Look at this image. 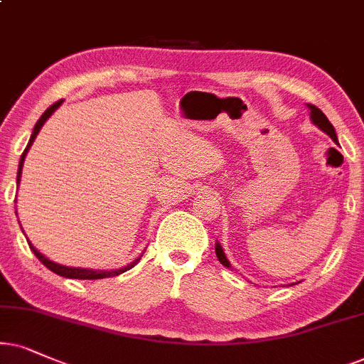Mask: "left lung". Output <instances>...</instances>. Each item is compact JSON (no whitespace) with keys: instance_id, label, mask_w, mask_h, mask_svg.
Wrapping results in <instances>:
<instances>
[{"instance_id":"left-lung-1","label":"left lung","mask_w":364,"mask_h":364,"mask_svg":"<svg viewBox=\"0 0 364 364\" xmlns=\"http://www.w3.org/2000/svg\"><path fill=\"white\" fill-rule=\"evenodd\" d=\"M307 107L311 109V119H312V122H314L316 126L319 127V129H323L326 134H328L334 142H338V137H336V131H334L333 124H331V122L328 121V117L324 116L323 110L317 109L316 105H311V104L307 105ZM215 252H216V257H218V260L222 262V264H223L225 267H230V262H228L227 257H225L223 248H222V245H220L218 242H216V245H215Z\"/></svg>"}]
</instances>
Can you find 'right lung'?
<instances>
[{
  "label": "right lung",
  "instance_id": "right-lung-1",
  "mask_svg": "<svg viewBox=\"0 0 364 364\" xmlns=\"http://www.w3.org/2000/svg\"><path fill=\"white\" fill-rule=\"evenodd\" d=\"M63 100H58V102H55L53 105H50V107L45 110L43 112V116H41L40 119H38V122L35 124V127H33V132H31V137H30V141H28V146H26L25 148V151H23V154H21V158H20V164H18V176H16V183H20V178H21V169H23V163H25V156H26V153H28V149L31 148V144H33V141H35V137H36V134H38L40 132V129L43 127V124H45V121H47V119L52 116V114L55 112V110H57L58 107H60V104H62ZM16 201V200H15ZM28 245H30V248H31V252H33V254L36 255V259H38L41 264H43L45 267H47V269H50L52 270V272H55L57 275H62V277H67V279H85V280H95V279H105V277H114V275H119V274H122V272H126V270H129V269H132V267H134L137 262L141 260V257L139 259H136L134 262H132V264H129L127 267H122V269H117V270H92V269H79V267H65V265H60V264H55V262H52V260H48L47 257L45 255H41L38 250H36V248L31 245V243L28 242Z\"/></svg>",
  "mask_w": 364,
  "mask_h": 364
}]
</instances>
